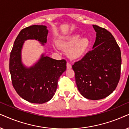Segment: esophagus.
<instances>
[{
    "label": "esophagus",
    "mask_w": 129,
    "mask_h": 129,
    "mask_svg": "<svg viewBox=\"0 0 129 129\" xmlns=\"http://www.w3.org/2000/svg\"><path fill=\"white\" fill-rule=\"evenodd\" d=\"M71 68H72L71 65L70 64V63L69 62L67 63V70H70V69H71Z\"/></svg>",
    "instance_id": "1"
}]
</instances>
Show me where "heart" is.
<instances>
[{
    "label": "heart",
    "instance_id": "1",
    "mask_svg": "<svg viewBox=\"0 0 129 129\" xmlns=\"http://www.w3.org/2000/svg\"><path fill=\"white\" fill-rule=\"evenodd\" d=\"M80 34H74L60 38L58 45L60 47L67 49V54L71 59H80L85 56L91 45L90 39L87 37L81 38ZM55 48H57L55 46Z\"/></svg>",
    "mask_w": 129,
    "mask_h": 129
}]
</instances>
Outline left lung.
<instances>
[{"mask_svg":"<svg viewBox=\"0 0 129 129\" xmlns=\"http://www.w3.org/2000/svg\"><path fill=\"white\" fill-rule=\"evenodd\" d=\"M96 38L92 50L74 63L75 82L80 94L87 99H104L114 91L120 77V49L110 32L92 25Z\"/></svg>","mask_w":129,"mask_h":129,"instance_id":"1","label":"left lung"}]
</instances>
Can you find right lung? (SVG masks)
<instances>
[{
	"label": "right lung",
	"instance_id": "add662e5",
	"mask_svg": "<svg viewBox=\"0 0 129 129\" xmlns=\"http://www.w3.org/2000/svg\"><path fill=\"white\" fill-rule=\"evenodd\" d=\"M48 34L47 27L44 25H32L23 29L15 39L10 55L9 71L13 86L20 97L32 103L42 104L52 99L58 79L67 68L65 59H54L44 54L29 67L22 62L25 41L35 39L44 46Z\"/></svg>",
	"mask_w": 129,
	"mask_h": 129
}]
</instances>
